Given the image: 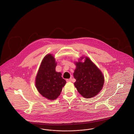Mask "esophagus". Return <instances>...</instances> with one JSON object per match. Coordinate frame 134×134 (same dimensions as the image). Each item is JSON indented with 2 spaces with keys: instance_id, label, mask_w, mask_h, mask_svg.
Returning <instances> with one entry per match:
<instances>
[{
  "instance_id": "esophagus-1",
  "label": "esophagus",
  "mask_w": 134,
  "mask_h": 134,
  "mask_svg": "<svg viewBox=\"0 0 134 134\" xmlns=\"http://www.w3.org/2000/svg\"><path fill=\"white\" fill-rule=\"evenodd\" d=\"M71 80H72L71 78H70V79H66V81H67V82H71Z\"/></svg>"
}]
</instances>
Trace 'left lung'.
<instances>
[{"label": "left lung", "instance_id": "1", "mask_svg": "<svg viewBox=\"0 0 134 134\" xmlns=\"http://www.w3.org/2000/svg\"><path fill=\"white\" fill-rule=\"evenodd\" d=\"M75 64L76 68L73 75L77 91L86 98L95 96L102 90L104 83L101 71L88 57H85L84 62L79 60Z\"/></svg>", "mask_w": 134, "mask_h": 134}]
</instances>
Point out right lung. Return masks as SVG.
<instances>
[{
  "label": "right lung",
  "instance_id": "add662e5",
  "mask_svg": "<svg viewBox=\"0 0 134 134\" xmlns=\"http://www.w3.org/2000/svg\"><path fill=\"white\" fill-rule=\"evenodd\" d=\"M57 63L51 54L46 55L42 60L36 77L35 85L40 94L50 100L59 96L66 81L60 72H56Z\"/></svg>",
  "mask_w": 134,
  "mask_h": 134
}]
</instances>
